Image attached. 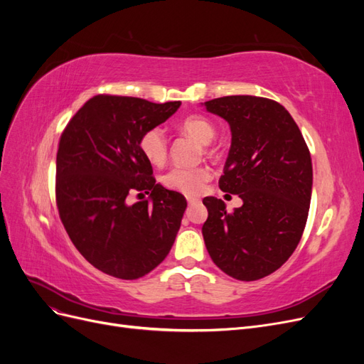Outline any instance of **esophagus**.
<instances>
[{
	"label": "esophagus",
	"instance_id": "1",
	"mask_svg": "<svg viewBox=\"0 0 364 364\" xmlns=\"http://www.w3.org/2000/svg\"><path fill=\"white\" fill-rule=\"evenodd\" d=\"M186 200H188V205H190V206H193V205L200 202L199 199H196V197H188V199H186Z\"/></svg>",
	"mask_w": 364,
	"mask_h": 364
}]
</instances>
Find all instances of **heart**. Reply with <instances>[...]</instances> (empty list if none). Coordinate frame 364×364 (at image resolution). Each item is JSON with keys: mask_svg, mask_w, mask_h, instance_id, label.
I'll use <instances>...</instances> for the list:
<instances>
[{"mask_svg": "<svg viewBox=\"0 0 364 364\" xmlns=\"http://www.w3.org/2000/svg\"><path fill=\"white\" fill-rule=\"evenodd\" d=\"M183 134L193 136L202 144H208L215 136V127L211 121L200 115H190L179 123ZM139 149L142 155L153 165H162L168 155L167 136L159 127H151L141 135ZM211 179V171L206 167H173L162 176V183L170 190L182 194H199L205 183Z\"/></svg>", "mask_w": 364, "mask_h": 364, "instance_id": "b5f03b06", "label": "heart"}]
</instances>
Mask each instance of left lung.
Instances as JSON below:
<instances>
[{
	"label": "left lung",
	"instance_id": "left-lung-1",
	"mask_svg": "<svg viewBox=\"0 0 364 364\" xmlns=\"http://www.w3.org/2000/svg\"><path fill=\"white\" fill-rule=\"evenodd\" d=\"M205 107L225 118L232 135L220 190L243 200L229 213L222 199L205 197V246L229 277L257 281L299 245L311 200L310 150L287 109L270 98L228 95Z\"/></svg>",
	"mask_w": 364,
	"mask_h": 364
}]
</instances>
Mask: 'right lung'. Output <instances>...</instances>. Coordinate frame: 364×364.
I'll list each match as a JSON object with an SVG mask.
<instances>
[{
    "instance_id": "right-lung-1",
    "label": "right lung",
    "mask_w": 364,
    "mask_h": 364,
    "mask_svg": "<svg viewBox=\"0 0 364 364\" xmlns=\"http://www.w3.org/2000/svg\"><path fill=\"white\" fill-rule=\"evenodd\" d=\"M181 102L95 95L70 119L56 158V202L73 245L87 262L119 279H138L165 259L186 209L185 197L156 183L139 149L146 130ZM134 191L151 193L134 205Z\"/></svg>"
}]
</instances>
